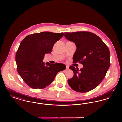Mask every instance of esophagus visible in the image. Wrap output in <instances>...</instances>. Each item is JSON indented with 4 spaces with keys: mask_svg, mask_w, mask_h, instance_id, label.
<instances>
[{
    "mask_svg": "<svg viewBox=\"0 0 122 122\" xmlns=\"http://www.w3.org/2000/svg\"><path fill=\"white\" fill-rule=\"evenodd\" d=\"M69 67L68 66H66V70H69Z\"/></svg>",
    "mask_w": 122,
    "mask_h": 122,
    "instance_id": "esophagus-1",
    "label": "esophagus"
}]
</instances>
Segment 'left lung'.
I'll list each match as a JSON object with an SVG mask.
<instances>
[{
	"label": "left lung",
	"instance_id": "1",
	"mask_svg": "<svg viewBox=\"0 0 122 122\" xmlns=\"http://www.w3.org/2000/svg\"><path fill=\"white\" fill-rule=\"evenodd\" d=\"M64 36L74 42L77 47L73 62H79L83 65L80 70L74 66L70 67L74 76L68 79V84L77 92H90L102 81L110 67L109 50L98 36L92 32H65Z\"/></svg>",
	"mask_w": 122,
	"mask_h": 122
}]
</instances>
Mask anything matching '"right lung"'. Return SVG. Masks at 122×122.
Wrapping results in <instances>:
<instances>
[{
  "mask_svg": "<svg viewBox=\"0 0 122 122\" xmlns=\"http://www.w3.org/2000/svg\"><path fill=\"white\" fill-rule=\"evenodd\" d=\"M63 33L42 32L28 35L21 42L16 54L17 70L25 83L31 88L42 89L49 85L57 73L65 69L64 64H45L46 53H51Z\"/></svg>",
  "mask_w": 122,
  "mask_h": 122,
  "instance_id": "1",
  "label": "right lung"
}]
</instances>
